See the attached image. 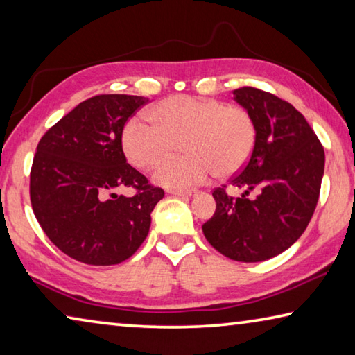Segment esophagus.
Listing matches in <instances>:
<instances>
[{"mask_svg":"<svg viewBox=\"0 0 355 355\" xmlns=\"http://www.w3.org/2000/svg\"><path fill=\"white\" fill-rule=\"evenodd\" d=\"M167 193L172 196H180V198H191V196L198 194V191L196 189H168Z\"/></svg>","mask_w":355,"mask_h":355,"instance_id":"1","label":"esophagus"}]
</instances>
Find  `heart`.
<instances>
[{"label": "heart", "instance_id": "heart-1", "mask_svg": "<svg viewBox=\"0 0 355 355\" xmlns=\"http://www.w3.org/2000/svg\"><path fill=\"white\" fill-rule=\"evenodd\" d=\"M150 123L131 120L123 131V150L139 168H151L182 142L187 153L165 160L153 180L167 188L204 183L216 172L230 177L245 167L256 145L254 118L245 107L208 96L175 94L147 112Z\"/></svg>", "mask_w": 355, "mask_h": 355}]
</instances>
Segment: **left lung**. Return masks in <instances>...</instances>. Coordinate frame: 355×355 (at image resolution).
I'll return each mask as SVG.
<instances>
[{"label": "left lung", "instance_id": "8db88e82", "mask_svg": "<svg viewBox=\"0 0 355 355\" xmlns=\"http://www.w3.org/2000/svg\"><path fill=\"white\" fill-rule=\"evenodd\" d=\"M234 99L254 118L256 145L240 173L229 180L240 198L213 191L216 211L202 226L213 248L232 261L261 262L286 251L305 232L318 205L324 147L288 101L262 89H234ZM252 189L258 191L248 200Z\"/></svg>", "mask_w": 355, "mask_h": 355}]
</instances>
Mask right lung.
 <instances>
[{
  "mask_svg": "<svg viewBox=\"0 0 355 355\" xmlns=\"http://www.w3.org/2000/svg\"><path fill=\"white\" fill-rule=\"evenodd\" d=\"M148 98L99 94L78 104L39 140L30 198L50 241L88 266H115L147 239L151 211L164 191L126 162V121ZM116 187H134L132 198Z\"/></svg>",
  "mask_w": 355,
  "mask_h": 355,
  "instance_id": "add662e5",
  "label": "right lung"
}]
</instances>
